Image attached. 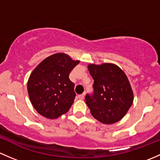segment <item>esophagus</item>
<instances>
[{
	"mask_svg": "<svg viewBox=\"0 0 160 160\" xmlns=\"http://www.w3.org/2000/svg\"><path fill=\"white\" fill-rule=\"evenodd\" d=\"M78 97L79 99H84V98H85V93L82 94V95H79Z\"/></svg>",
	"mask_w": 160,
	"mask_h": 160,
	"instance_id": "obj_1",
	"label": "esophagus"
}]
</instances>
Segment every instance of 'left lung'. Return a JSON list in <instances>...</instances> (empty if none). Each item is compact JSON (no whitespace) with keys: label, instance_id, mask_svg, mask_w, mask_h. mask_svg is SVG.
<instances>
[{"label":"left lung","instance_id":"obj_1","mask_svg":"<svg viewBox=\"0 0 160 160\" xmlns=\"http://www.w3.org/2000/svg\"><path fill=\"white\" fill-rule=\"evenodd\" d=\"M94 79L92 95L87 94L85 102L92 116L102 123L112 124L123 118L133 102V92L125 72L116 65L90 64Z\"/></svg>","mask_w":160,"mask_h":160}]
</instances>
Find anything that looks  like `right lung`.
<instances>
[{"label": "right lung", "mask_w": 160, "mask_h": 160, "mask_svg": "<svg viewBox=\"0 0 160 160\" xmlns=\"http://www.w3.org/2000/svg\"><path fill=\"white\" fill-rule=\"evenodd\" d=\"M78 63L66 54L56 53L44 59L31 72L28 92L39 114L54 119L68 111L76 95L75 84L68 76Z\"/></svg>", "instance_id": "add662e5"}]
</instances>
